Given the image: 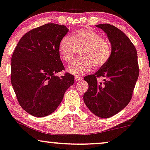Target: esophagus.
I'll return each mask as SVG.
<instances>
[{"instance_id": "esophagus-1", "label": "esophagus", "mask_w": 150, "mask_h": 150, "mask_svg": "<svg viewBox=\"0 0 150 150\" xmlns=\"http://www.w3.org/2000/svg\"><path fill=\"white\" fill-rule=\"evenodd\" d=\"M81 79H82V77H79V76H75V81H80Z\"/></svg>"}]
</instances>
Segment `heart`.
<instances>
[{
  "mask_svg": "<svg viewBox=\"0 0 150 150\" xmlns=\"http://www.w3.org/2000/svg\"><path fill=\"white\" fill-rule=\"evenodd\" d=\"M80 50L81 57L72 62L68 71L73 75H81L95 68L103 67L111 56V43L107 38L91 28H83L74 33L71 37L65 36L59 43L60 57L71 62Z\"/></svg>",
  "mask_w": 150,
  "mask_h": 150,
  "instance_id": "obj_1",
  "label": "heart"
}]
</instances>
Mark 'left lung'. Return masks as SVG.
<instances>
[{
  "mask_svg": "<svg viewBox=\"0 0 150 150\" xmlns=\"http://www.w3.org/2000/svg\"><path fill=\"white\" fill-rule=\"evenodd\" d=\"M105 32L112 47L109 62L95 74L84 77L88 84L84 101L98 117L107 118L122 110L132 100L139 75L137 51L125 34L108 23L97 25ZM104 77V83L97 78Z\"/></svg>",
  "mask_w": 150,
  "mask_h": 150,
  "instance_id": "left-lung-1",
  "label": "left lung"
}]
</instances>
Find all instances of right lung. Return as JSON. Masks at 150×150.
Returning a JSON list of instances; mask_svg holds the SVG:
<instances>
[{
	"instance_id": "right-lung-1",
	"label": "right lung",
	"mask_w": 150,
	"mask_h": 150,
	"mask_svg": "<svg viewBox=\"0 0 150 150\" xmlns=\"http://www.w3.org/2000/svg\"><path fill=\"white\" fill-rule=\"evenodd\" d=\"M65 25L47 23L23 36L14 49L11 63V82L18 103L35 117L52 113L63 100L66 91L73 84L60 59L59 43L67 34Z\"/></svg>"
}]
</instances>
